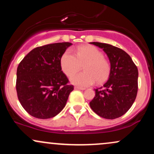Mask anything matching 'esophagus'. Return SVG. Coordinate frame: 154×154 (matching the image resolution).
I'll list each match as a JSON object with an SVG mask.
<instances>
[{"label": "esophagus", "instance_id": "34e87169", "mask_svg": "<svg viewBox=\"0 0 154 154\" xmlns=\"http://www.w3.org/2000/svg\"><path fill=\"white\" fill-rule=\"evenodd\" d=\"M75 89H76V90H82V91H84V90H85L86 88H85L79 87V86H75Z\"/></svg>", "mask_w": 154, "mask_h": 154}]
</instances>
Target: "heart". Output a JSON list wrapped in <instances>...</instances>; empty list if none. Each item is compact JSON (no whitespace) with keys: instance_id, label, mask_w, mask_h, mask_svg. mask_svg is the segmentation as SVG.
Segmentation results:
<instances>
[{"instance_id":"1","label":"heart","mask_w":154,"mask_h":154,"mask_svg":"<svg viewBox=\"0 0 154 154\" xmlns=\"http://www.w3.org/2000/svg\"><path fill=\"white\" fill-rule=\"evenodd\" d=\"M75 54L67 50L61 58V69L68 77L79 72L84 66V72L71 77L73 84L86 87L95 81L102 83L106 80L110 75L111 64L99 49L93 45H83L76 49Z\"/></svg>"}]
</instances>
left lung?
Returning a JSON list of instances; mask_svg holds the SVG:
<instances>
[{"instance_id": "8db88e82", "label": "left lung", "mask_w": 154, "mask_h": 154, "mask_svg": "<svg viewBox=\"0 0 154 154\" xmlns=\"http://www.w3.org/2000/svg\"><path fill=\"white\" fill-rule=\"evenodd\" d=\"M107 54L111 63L109 79L96 88L90 106L95 114L105 119L120 117L135 101L137 93L138 70L129 55L119 48L106 43L93 42Z\"/></svg>"}]
</instances>
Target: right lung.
<instances>
[{
    "label": "right lung",
    "instance_id": "obj_1",
    "mask_svg": "<svg viewBox=\"0 0 154 154\" xmlns=\"http://www.w3.org/2000/svg\"><path fill=\"white\" fill-rule=\"evenodd\" d=\"M71 43L37 47L19 63L17 71V96L31 116L50 119L64 108L74 90L61 71V58Z\"/></svg>",
    "mask_w": 154,
    "mask_h": 154
}]
</instances>
